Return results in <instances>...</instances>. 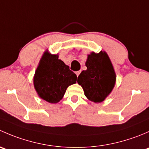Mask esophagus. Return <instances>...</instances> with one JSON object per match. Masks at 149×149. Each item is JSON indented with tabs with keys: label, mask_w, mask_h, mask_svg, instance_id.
Segmentation results:
<instances>
[{
	"label": "esophagus",
	"mask_w": 149,
	"mask_h": 149,
	"mask_svg": "<svg viewBox=\"0 0 149 149\" xmlns=\"http://www.w3.org/2000/svg\"><path fill=\"white\" fill-rule=\"evenodd\" d=\"M80 73H81V70H79V71L76 72V76H77V77L79 76V74H80Z\"/></svg>",
	"instance_id": "obj_1"
}]
</instances>
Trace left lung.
I'll return each instance as SVG.
<instances>
[{
  "instance_id": "1",
  "label": "left lung",
  "mask_w": 149,
  "mask_h": 149,
  "mask_svg": "<svg viewBox=\"0 0 149 149\" xmlns=\"http://www.w3.org/2000/svg\"><path fill=\"white\" fill-rule=\"evenodd\" d=\"M87 69L78 77V84L83 88L84 94L90 101L100 103L111 94L116 83V73L105 51L91 52L87 55Z\"/></svg>"
}]
</instances>
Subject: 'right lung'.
<instances>
[{"mask_svg": "<svg viewBox=\"0 0 149 149\" xmlns=\"http://www.w3.org/2000/svg\"><path fill=\"white\" fill-rule=\"evenodd\" d=\"M58 54L48 50L43 53L35 70L33 83L40 98L51 104L59 102L69 86L76 83L77 76Z\"/></svg>", "mask_w": 149, "mask_h": 149, "instance_id": "add662e5", "label": "right lung"}]
</instances>
